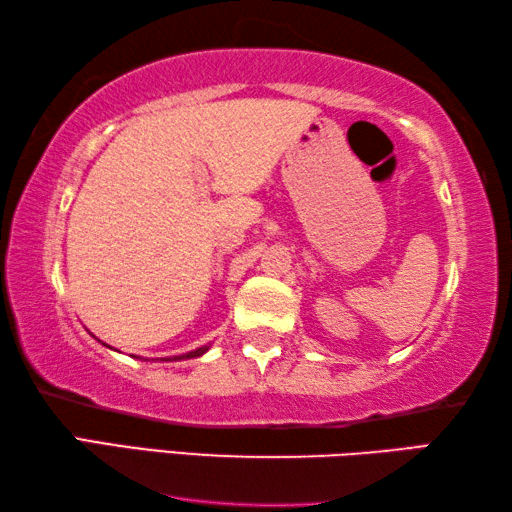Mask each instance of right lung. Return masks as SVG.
<instances>
[{
	"instance_id": "add662e5",
	"label": "right lung",
	"mask_w": 512,
	"mask_h": 512,
	"mask_svg": "<svg viewBox=\"0 0 512 512\" xmlns=\"http://www.w3.org/2000/svg\"><path fill=\"white\" fill-rule=\"evenodd\" d=\"M208 347H199V349H195V351H190V354H186V356H177V358H172V360H181V358H197V356H201L204 354Z\"/></svg>"
}]
</instances>
